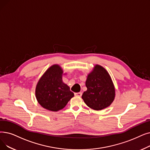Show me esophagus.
Segmentation results:
<instances>
[{
	"label": "esophagus",
	"mask_w": 150,
	"mask_h": 150,
	"mask_svg": "<svg viewBox=\"0 0 150 150\" xmlns=\"http://www.w3.org/2000/svg\"><path fill=\"white\" fill-rule=\"evenodd\" d=\"M75 96H78V97H81L82 96V93L81 92H79V93H75Z\"/></svg>",
	"instance_id": "obj_1"
}]
</instances>
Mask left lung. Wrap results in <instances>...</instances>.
Returning a JSON list of instances; mask_svg holds the SVG:
<instances>
[{
  "instance_id": "1",
  "label": "left lung",
  "mask_w": 150,
  "mask_h": 150,
  "mask_svg": "<svg viewBox=\"0 0 150 150\" xmlns=\"http://www.w3.org/2000/svg\"><path fill=\"white\" fill-rule=\"evenodd\" d=\"M87 91L82 95L86 105L100 110L111 105L115 97V89L109 74L103 67L96 65L86 81Z\"/></svg>"
}]
</instances>
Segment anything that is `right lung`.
Segmentation results:
<instances>
[{"label":"right lung","instance_id":"add662e5","mask_svg":"<svg viewBox=\"0 0 150 150\" xmlns=\"http://www.w3.org/2000/svg\"><path fill=\"white\" fill-rule=\"evenodd\" d=\"M63 70L59 65L51 66L40 78L35 88L36 99L44 108L57 112L66 107L74 94L62 82Z\"/></svg>","mask_w":150,"mask_h":150}]
</instances>
